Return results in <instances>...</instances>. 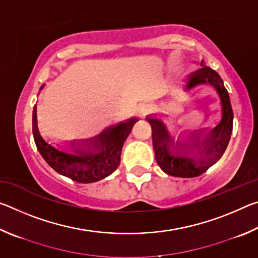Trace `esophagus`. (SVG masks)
I'll use <instances>...</instances> for the list:
<instances>
[{
	"label": "esophagus",
	"mask_w": 258,
	"mask_h": 258,
	"mask_svg": "<svg viewBox=\"0 0 258 258\" xmlns=\"http://www.w3.org/2000/svg\"><path fill=\"white\" fill-rule=\"evenodd\" d=\"M148 110V107L146 106V104H140V106L138 107V115L140 117H142L143 115H145V112Z\"/></svg>",
	"instance_id": "1"
}]
</instances>
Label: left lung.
Returning a JSON list of instances; mask_svg holds the SVG:
<instances>
[{"label":"left lung","instance_id":"1","mask_svg":"<svg viewBox=\"0 0 258 258\" xmlns=\"http://www.w3.org/2000/svg\"><path fill=\"white\" fill-rule=\"evenodd\" d=\"M200 84H211L221 100L222 119L216 127L194 131L183 142L174 141L165 123L156 117L148 116L152 128V145L159 167L168 175L176 177H196L202 175L223 156L229 145L233 125V111L229 93L221 76L214 69L205 66L187 76L184 90L189 91ZM205 135L204 136L203 134Z\"/></svg>","mask_w":258,"mask_h":258}]
</instances>
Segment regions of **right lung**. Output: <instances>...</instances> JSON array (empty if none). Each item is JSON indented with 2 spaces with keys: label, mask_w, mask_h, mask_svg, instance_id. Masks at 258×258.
<instances>
[{
  "label": "right lung",
  "mask_w": 258,
  "mask_h": 258,
  "mask_svg": "<svg viewBox=\"0 0 258 258\" xmlns=\"http://www.w3.org/2000/svg\"><path fill=\"white\" fill-rule=\"evenodd\" d=\"M44 84L41 86L42 90ZM36 104L33 110V135L35 145L43 158L55 172L78 183H93L113 173L120 163L121 148L138 118H130L123 123L112 125L95 138L82 141L87 148L78 147L72 142L73 154L59 150L46 142L37 127ZM81 143V142H80ZM74 145L78 147L73 148Z\"/></svg>",
  "instance_id": "obj_1"
}]
</instances>
